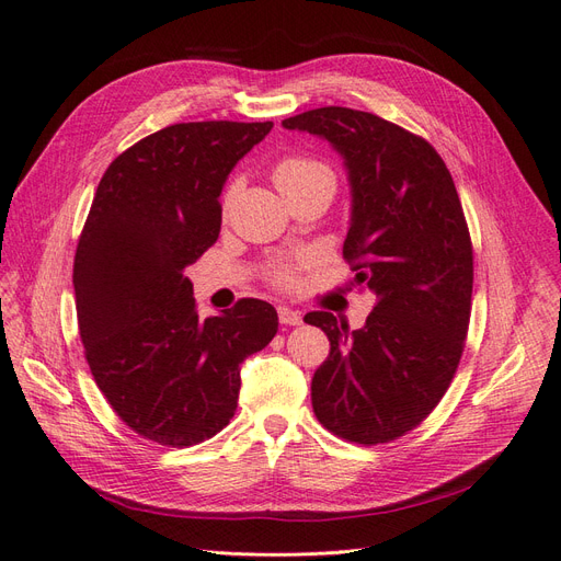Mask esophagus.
<instances>
[{
	"mask_svg": "<svg viewBox=\"0 0 561 561\" xmlns=\"http://www.w3.org/2000/svg\"><path fill=\"white\" fill-rule=\"evenodd\" d=\"M278 320L283 325H301V313L290 307H278Z\"/></svg>",
	"mask_w": 561,
	"mask_h": 561,
	"instance_id": "esophagus-1",
	"label": "esophagus"
}]
</instances>
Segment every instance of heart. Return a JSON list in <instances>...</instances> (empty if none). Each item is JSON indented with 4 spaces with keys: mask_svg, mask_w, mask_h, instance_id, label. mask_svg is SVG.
Returning <instances> with one entry per match:
<instances>
[{
    "mask_svg": "<svg viewBox=\"0 0 561 561\" xmlns=\"http://www.w3.org/2000/svg\"><path fill=\"white\" fill-rule=\"evenodd\" d=\"M274 182L278 184V190L283 196L307 190V186H328V190L334 192V173L328 163H322L318 159L309 157H287L274 168ZM236 192H239V182H233L227 194H225V210L229 208V203L233 201ZM278 283H290L293 280V271L290 268H280L276 274Z\"/></svg>",
    "mask_w": 561,
    "mask_h": 561,
    "instance_id": "b5f03b06",
    "label": "heart"
}]
</instances>
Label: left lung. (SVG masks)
I'll list each match as a JSON object with an SVG mask.
<instances>
[{
	"instance_id": "8db88e82",
	"label": "left lung",
	"mask_w": 561,
	"mask_h": 561,
	"mask_svg": "<svg viewBox=\"0 0 561 561\" xmlns=\"http://www.w3.org/2000/svg\"><path fill=\"white\" fill-rule=\"evenodd\" d=\"M344 161L351 222L344 257L377 295L360 330L328 311L309 325L330 339L311 381L318 421L360 445L416 428L443 400L463 353L472 295V245L454 180L437 151L386 118L320 107L285 118Z\"/></svg>"
}]
</instances>
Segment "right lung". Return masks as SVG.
I'll return each instance as SVG.
<instances>
[{"mask_svg": "<svg viewBox=\"0 0 561 561\" xmlns=\"http://www.w3.org/2000/svg\"><path fill=\"white\" fill-rule=\"evenodd\" d=\"M271 122H194L147 135L105 171L75 257L81 344L126 426L190 447L222 431L241 365L278 332L262 299L201 320L192 266L219 236L229 173Z\"/></svg>", "mask_w": 561, "mask_h": 561, "instance_id": "add662e5", "label": "right lung"}]
</instances>
